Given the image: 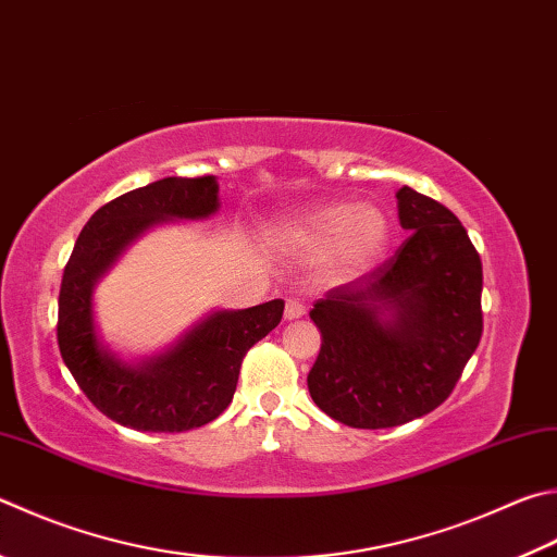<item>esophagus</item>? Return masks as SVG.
I'll use <instances>...</instances> for the list:
<instances>
[{
  "label": "esophagus",
  "mask_w": 557,
  "mask_h": 557,
  "mask_svg": "<svg viewBox=\"0 0 557 557\" xmlns=\"http://www.w3.org/2000/svg\"><path fill=\"white\" fill-rule=\"evenodd\" d=\"M307 313V307L301 305V301H297V299H287V305H285V319L287 321H295V319H301Z\"/></svg>",
  "instance_id": "34e87169"
}]
</instances>
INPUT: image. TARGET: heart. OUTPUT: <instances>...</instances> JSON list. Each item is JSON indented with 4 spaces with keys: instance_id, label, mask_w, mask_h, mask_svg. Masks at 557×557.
Wrapping results in <instances>:
<instances>
[{
    "instance_id": "obj_1",
    "label": "heart",
    "mask_w": 557,
    "mask_h": 557,
    "mask_svg": "<svg viewBox=\"0 0 557 557\" xmlns=\"http://www.w3.org/2000/svg\"><path fill=\"white\" fill-rule=\"evenodd\" d=\"M275 244L301 250L326 252L343 275H358L382 258L389 240V221L372 205L329 201L299 211L272 231Z\"/></svg>"
}]
</instances>
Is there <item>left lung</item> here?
<instances>
[{
  "mask_svg": "<svg viewBox=\"0 0 557 557\" xmlns=\"http://www.w3.org/2000/svg\"><path fill=\"white\" fill-rule=\"evenodd\" d=\"M397 209L411 236L309 311L321 331L309 394L352 429L401 426L441 407L482 336V260L468 231L411 187Z\"/></svg>",
  "mask_w": 557,
  "mask_h": 557,
  "instance_id": "1",
  "label": "left lung"
}]
</instances>
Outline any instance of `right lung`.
Returning a JSON list of instances; mask_svg holds the SVG:
<instances>
[{"label":"right lung","mask_w":557,"mask_h":557,"mask_svg":"<svg viewBox=\"0 0 557 557\" xmlns=\"http://www.w3.org/2000/svg\"><path fill=\"white\" fill-rule=\"evenodd\" d=\"M219 209L214 175L165 177L97 209L75 240L58 297V346L95 407L121 426L180 433L214 421L234 399L240 362L277 326L285 301L214 311L163 356L126 366L97 336L92 292L99 277L150 226L207 219Z\"/></svg>","instance_id":"right-lung-1"}]
</instances>
